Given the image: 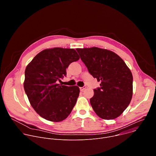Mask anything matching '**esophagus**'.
<instances>
[{
	"mask_svg": "<svg viewBox=\"0 0 156 156\" xmlns=\"http://www.w3.org/2000/svg\"><path fill=\"white\" fill-rule=\"evenodd\" d=\"M86 88V86H83V87H80V91H83Z\"/></svg>",
	"mask_w": 156,
	"mask_h": 156,
	"instance_id": "34e87169",
	"label": "esophagus"
}]
</instances>
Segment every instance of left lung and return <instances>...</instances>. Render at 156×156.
<instances>
[{
    "instance_id": "1",
    "label": "left lung",
    "mask_w": 156,
    "mask_h": 156,
    "mask_svg": "<svg viewBox=\"0 0 156 156\" xmlns=\"http://www.w3.org/2000/svg\"><path fill=\"white\" fill-rule=\"evenodd\" d=\"M90 73L101 81L90 99L96 114L101 119L112 120L120 116L130 103L133 95V75L117 54L99 48L76 49Z\"/></svg>"
}]
</instances>
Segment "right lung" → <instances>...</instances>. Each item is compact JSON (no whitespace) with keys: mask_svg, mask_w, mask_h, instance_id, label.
I'll list each match as a JSON object with an SVG mask.
<instances>
[{"mask_svg":"<svg viewBox=\"0 0 156 156\" xmlns=\"http://www.w3.org/2000/svg\"><path fill=\"white\" fill-rule=\"evenodd\" d=\"M80 57L73 49L55 48L43 50L27 65L24 89L36 112L47 120L58 122L71 113L80 94L77 86L58 84L66 69Z\"/></svg>","mask_w":156,"mask_h":156,"instance_id":"add662e5","label":"right lung"}]
</instances>
